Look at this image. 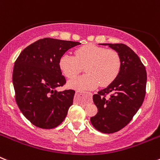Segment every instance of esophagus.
<instances>
[{
    "label": "esophagus",
    "mask_w": 160,
    "mask_h": 160,
    "mask_svg": "<svg viewBox=\"0 0 160 160\" xmlns=\"http://www.w3.org/2000/svg\"><path fill=\"white\" fill-rule=\"evenodd\" d=\"M75 94H76V95H78V94H82V93L79 92V91H76ZM90 95H92V94H91V93H90Z\"/></svg>",
    "instance_id": "34e87169"
}]
</instances>
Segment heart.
Returning <instances> with one entry per match:
<instances>
[{
    "instance_id": "heart-1",
    "label": "heart",
    "mask_w": 160,
    "mask_h": 160,
    "mask_svg": "<svg viewBox=\"0 0 160 160\" xmlns=\"http://www.w3.org/2000/svg\"><path fill=\"white\" fill-rule=\"evenodd\" d=\"M59 69L67 78H73L85 67L87 74L68 82V87L73 90H94L107 87L116 79L121 69V58L118 52L111 49L88 44L76 49L74 57L65 53L58 62Z\"/></svg>"
}]
</instances>
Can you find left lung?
I'll use <instances>...</instances> for the list:
<instances>
[{
	"label": "left lung",
	"mask_w": 160,
	"mask_h": 160,
	"mask_svg": "<svg viewBox=\"0 0 160 160\" xmlns=\"http://www.w3.org/2000/svg\"><path fill=\"white\" fill-rule=\"evenodd\" d=\"M118 52L121 69L107 88L93 95L98 113L90 122L100 132H117L128 125L142 106L146 94L147 72L138 55L124 44H99ZM108 93L110 96L106 98Z\"/></svg>",
	"instance_id": "left-lung-1"
}]
</instances>
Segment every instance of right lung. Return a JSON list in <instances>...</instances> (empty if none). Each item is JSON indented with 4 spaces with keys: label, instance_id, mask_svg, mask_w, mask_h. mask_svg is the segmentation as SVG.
Instances as JSON below:
<instances>
[{
    "label": "right lung",
    "instance_id": "add662e5",
    "mask_svg": "<svg viewBox=\"0 0 160 160\" xmlns=\"http://www.w3.org/2000/svg\"><path fill=\"white\" fill-rule=\"evenodd\" d=\"M80 42L43 38L23 49L12 72L16 102L24 116L38 128L60 125L73 104L74 90L58 91L66 78L58 62L68 49Z\"/></svg>",
    "mask_w": 160,
    "mask_h": 160
}]
</instances>
